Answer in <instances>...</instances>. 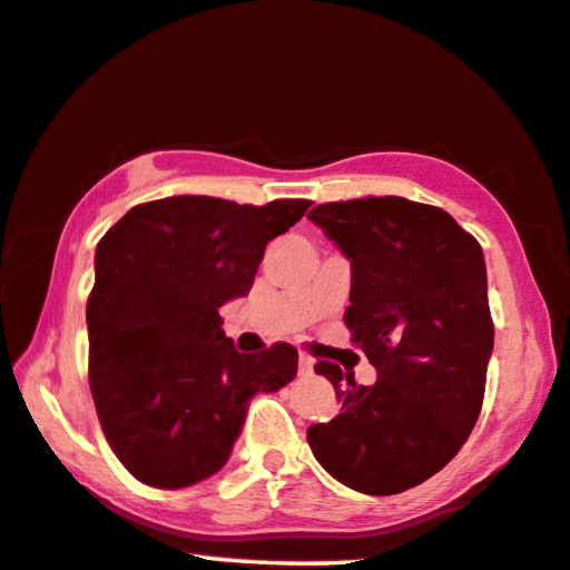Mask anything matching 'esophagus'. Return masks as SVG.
I'll return each instance as SVG.
<instances>
[{
  "mask_svg": "<svg viewBox=\"0 0 570 570\" xmlns=\"http://www.w3.org/2000/svg\"><path fill=\"white\" fill-rule=\"evenodd\" d=\"M314 373V360L309 355H299V375Z\"/></svg>",
  "mask_w": 570,
  "mask_h": 570,
  "instance_id": "34e87169",
  "label": "esophagus"
}]
</instances>
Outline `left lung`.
Segmentation results:
<instances>
[{
    "label": "left lung",
    "instance_id": "left-lung-1",
    "mask_svg": "<svg viewBox=\"0 0 570 570\" xmlns=\"http://www.w3.org/2000/svg\"><path fill=\"white\" fill-rule=\"evenodd\" d=\"M352 286L345 324L377 381L357 385L320 363L340 413L306 441L334 480L399 494L444 469L482 411L494 327L482 246L446 210L405 197L324 203L309 210Z\"/></svg>",
    "mask_w": 570,
    "mask_h": 570
}]
</instances>
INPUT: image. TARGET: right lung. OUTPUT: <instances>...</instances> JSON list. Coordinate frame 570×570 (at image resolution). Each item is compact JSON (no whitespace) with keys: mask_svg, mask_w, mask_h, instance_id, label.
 Masks as SVG:
<instances>
[{"mask_svg":"<svg viewBox=\"0 0 570 570\" xmlns=\"http://www.w3.org/2000/svg\"><path fill=\"white\" fill-rule=\"evenodd\" d=\"M309 205L165 197L131 207L96 246L90 393L108 444L139 482L183 490L220 472L253 395L296 377L299 352L286 342L238 352L218 309L248 296L266 243Z\"/></svg>","mask_w":570,"mask_h":570,"instance_id":"add662e5","label":"right lung"}]
</instances>
